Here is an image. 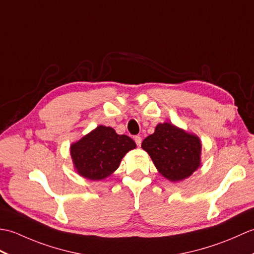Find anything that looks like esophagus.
Masks as SVG:
<instances>
[{
	"mask_svg": "<svg viewBox=\"0 0 254 254\" xmlns=\"http://www.w3.org/2000/svg\"><path fill=\"white\" fill-rule=\"evenodd\" d=\"M134 141H135L137 146H141V144H142V137L141 136H139V135L135 136V137H134Z\"/></svg>",
	"mask_w": 254,
	"mask_h": 254,
	"instance_id": "34e87169",
	"label": "esophagus"
}]
</instances>
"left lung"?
<instances>
[{"label": "left lung", "mask_w": 254, "mask_h": 254, "mask_svg": "<svg viewBox=\"0 0 254 254\" xmlns=\"http://www.w3.org/2000/svg\"><path fill=\"white\" fill-rule=\"evenodd\" d=\"M159 174L171 182L187 179L201 166L202 143L197 135L169 122L158 123L142 143Z\"/></svg>", "instance_id": "obj_1"}]
</instances>
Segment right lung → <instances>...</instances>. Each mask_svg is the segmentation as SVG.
<instances>
[{"label":"right lung","mask_w":254,"mask_h":254,"mask_svg":"<svg viewBox=\"0 0 254 254\" xmlns=\"http://www.w3.org/2000/svg\"><path fill=\"white\" fill-rule=\"evenodd\" d=\"M136 147L127 135H120L110 127L98 126L78 141L72 143L69 153L74 170L86 179L99 181L115 172L127 152Z\"/></svg>","instance_id":"add662e5"}]
</instances>
